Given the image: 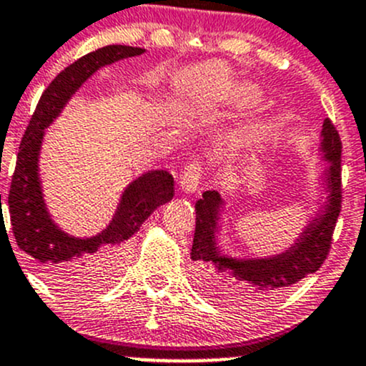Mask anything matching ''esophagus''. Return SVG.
Wrapping results in <instances>:
<instances>
[{"label":"esophagus","instance_id":"esophagus-1","mask_svg":"<svg viewBox=\"0 0 366 366\" xmlns=\"http://www.w3.org/2000/svg\"><path fill=\"white\" fill-rule=\"evenodd\" d=\"M202 175H203L202 163H199V162L189 163L186 168H184L182 175H180V180H179L180 189H182L184 192H191V194H192V192L198 191Z\"/></svg>","mask_w":366,"mask_h":366}]
</instances>
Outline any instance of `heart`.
<instances>
[{
  "label": "heart",
  "mask_w": 366,
  "mask_h": 366,
  "mask_svg": "<svg viewBox=\"0 0 366 366\" xmlns=\"http://www.w3.org/2000/svg\"><path fill=\"white\" fill-rule=\"evenodd\" d=\"M255 99V90L250 86H243L242 90H239V100L242 102H250V100Z\"/></svg>",
  "instance_id": "b5f03b06"
}]
</instances>
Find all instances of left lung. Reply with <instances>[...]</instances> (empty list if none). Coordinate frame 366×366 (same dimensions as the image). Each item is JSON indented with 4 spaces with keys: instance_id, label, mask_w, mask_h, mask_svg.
<instances>
[{
    "instance_id": "left-lung-1",
    "label": "left lung",
    "mask_w": 366,
    "mask_h": 366,
    "mask_svg": "<svg viewBox=\"0 0 366 366\" xmlns=\"http://www.w3.org/2000/svg\"><path fill=\"white\" fill-rule=\"evenodd\" d=\"M340 137L330 119H325L318 152L325 167L320 170L323 199L309 215L295 242L283 252L267 257H236L224 250L222 214L226 199L220 189L204 191L194 204L196 231L191 259L198 264V281L204 294L227 304L247 306L280 295L320 269L327 259L332 232L340 214Z\"/></svg>"
}]
</instances>
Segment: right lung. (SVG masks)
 Listing matches in <instances>:
<instances>
[{"mask_svg": "<svg viewBox=\"0 0 366 366\" xmlns=\"http://www.w3.org/2000/svg\"><path fill=\"white\" fill-rule=\"evenodd\" d=\"M144 48L107 45L72 62L48 85L39 99L20 142L11 177L8 212L19 248L33 259L45 278L78 280L118 271L127 254L128 239L152 212L174 198V177L167 170L144 172L119 196L112 219L95 236L69 234L51 217L39 175V158L46 128L62 114L72 95L102 67L123 59L139 57ZM1 207V196H0Z\"/></svg>", "mask_w": 366, "mask_h": 366, "instance_id": "1", "label": "right lung"}]
</instances>
